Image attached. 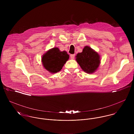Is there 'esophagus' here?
<instances>
[{
	"mask_svg": "<svg viewBox=\"0 0 134 134\" xmlns=\"http://www.w3.org/2000/svg\"><path fill=\"white\" fill-rule=\"evenodd\" d=\"M75 54H72V55H70V57H71V59H74V58H75Z\"/></svg>",
	"mask_w": 134,
	"mask_h": 134,
	"instance_id": "1",
	"label": "esophagus"
}]
</instances>
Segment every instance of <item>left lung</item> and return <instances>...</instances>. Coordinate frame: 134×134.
<instances>
[{"instance_id":"8db88e82","label":"left lung","mask_w":134,"mask_h":134,"mask_svg":"<svg viewBox=\"0 0 134 134\" xmlns=\"http://www.w3.org/2000/svg\"><path fill=\"white\" fill-rule=\"evenodd\" d=\"M76 57L81 68L89 74L94 72L100 63L99 55L89 46H85L82 53L77 54Z\"/></svg>"}]
</instances>
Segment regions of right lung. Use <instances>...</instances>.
<instances>
[{"label":"right lung","instance_id":"add662e5","mask_svg":"<svg viewBox=\"0 0 134 134\" xmlns=\"http://www.w3.org/2000/svg\"><path fill=\"white\" fill-rule=\"evenodd\" d=\"M69 58V55L65 51L60 52L59 48L55 47L43 55L42 61L45 69L51 73H55L62 69Z\"/></svg>","mask_w":134,"mask_h":134}]
</instances>
